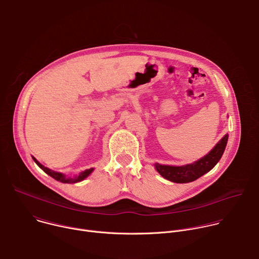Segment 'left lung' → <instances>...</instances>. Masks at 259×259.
<instances>
[{
  "label": "left lung",
  "mask_w": 259,
  "mask_h": 259,
  "mask_svg": "<svg viewBox=\"0 0 259 259\" xmlns=\"http://www.w3.org/2000/svg\"><path fill=\"white\" fill-rule=\"evenodd\" d=\"M228 138L229 135L226 134L208 155L193 164L181 167L156 164V169L164 178L176 183L194 181L209 172L218 163L226 150Z\"/></svg>",
  "instance_id": "left-lung-1"
}]
</instances>
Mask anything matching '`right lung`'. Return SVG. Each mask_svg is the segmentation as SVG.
<instances>
[{
	"mask_svg": "<svg viewBox=\"0 0 259 259\" xmlns=\"http://www.w3.org/2000/svg\"><path fill=\"white\" fill-rule=\"evenodd\" d=\"M32 159H33V161L35 162V164L38 165L44 172H46L48 175H50L51 177H53L54 179H56V180H58V181H60V182H62V183H75V182H79V181L85 179V178L93 171V168L87 169V170H85V171L82 172L79 176H77V177H75V178H66L63 174H61V173H59V172H54V171H52V170H50V169L44 167L42 164H40L34 158H32Z\"/></svg>",
	"mask_w": 259,
	"mask_h": 259,
	"instance_id": "right-lung-1",
	"label": "right lung"
}]
</instances>
